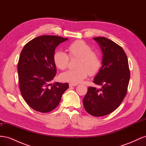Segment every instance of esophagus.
<instances>
[{
  "label": "esophagus",
  "instance_id": "esophagus-1",
  "mask_svg": "<svg viewBox=\"0 0 146 146\" xmlns=\"http://www.w3.org/2000/svg\"><path fill=\"white\" fill-rule=\"evenodd\" d=\"M77 85H77V84H76V83H69V87L76 86H77Z\"/></svg>",
  "mask_w": 146,
  "mask_h": 146
}]
</instances>
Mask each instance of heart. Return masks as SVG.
Segmentation results:
<instances>
[{"mask_svg": "<svg viewBox=\"0 0 146 146\" xmlns=\"http://www.w3.org/2000/svg\"><path fill=\"white\" fill-rule=\"evenodd\" d=\"M70 57L79 58L76 70H68L61 74L60 79L63 82L72 83L82 82L86 78L88 73L94 75L100 66V60L98 54L92 51L91 47L85 41L77 40L68 46ZM69 60V55L63 50L56 51L54 55V62L57 68L63 70L67 68Z\"/></svg>", "mask_w": 146, "mask_h": 146, "instance_id": "b5f03b06", "label": "heart"}]
</instances>
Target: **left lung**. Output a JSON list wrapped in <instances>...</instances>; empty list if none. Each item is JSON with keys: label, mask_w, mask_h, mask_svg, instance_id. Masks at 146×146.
I'll list each match as a JSON object with an SVG mask.
<instances>
[{"label": "left lung", "mask_w": 146, "mask_h": 146, "mask_svg": "<svg viewBox=\"0 0 146 146\" xmlns=\"http://www.w3.org/2000/svg\"><path fill=\"white\" fill-rule=\"evenodd\" d=\"M102 52V66L93 82L101 89L88 88L83 99L86 111L93 116H104L115 110L126 95L130 80L127 56L123 48L105 37L93 38Z\"/></svg>", "instance_id": "1"}]
</instances>
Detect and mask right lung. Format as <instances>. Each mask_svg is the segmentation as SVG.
I'll use <instances>...</instances> for the list:
<instances>
[{
	"label": "right lung",
	"instance_id": "add662e5",
	"mask_svg": "<svg viewBox=\"0 0 146 146\" xmlns=\"http://www.w3.org/2000/svg\"><path fill=\"white\" fill-rule=\"evenodd\" d=\"M68 39L54 35L40 36L26 44L21 51L17 64L20 91L26 103L37 111L54 110L69 88L68 83H50L56 73L55 48Z\"/></svg>",
	"mask_w": 146,
	"mask_h": 146
}]
</instances>
